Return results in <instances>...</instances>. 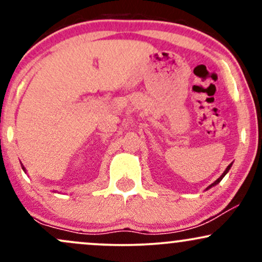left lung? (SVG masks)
Wrapping results in <instances>:
<instances>
[{
    "mask_svg": "<svg viewBox=\"0 0 262 262\" xmlns=\"http://www.w3.org/2000/svg\"><path fill=\"white\" fill-rule=\"evenodd\" d=\"M231 165H233V162H231V164H230V165H228V167H227V169H225V171H224V172H223V173H222V176H221V177H219V179H217V180H215V181H214V182H213V183H212V185H209V186H208V187H207L206 189H209L210 187H213V186L218 185V183L222 181V179H223V177H224L225 175H227V173H228V171H229V170H230Z\"/></svg>",
    "mask_w": 262,
    "mask_h": 262,
    "instance_id": "left-lung-1",
    "label": "left lung"
}]
</instances>
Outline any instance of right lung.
I'll return each mask as SVG.
<instances>
[{
	"label": "right lung",
	"instance_id": "right-lung-1",
	"mask_svg": "<svg viewBox=\"0 0 262 262\" xmlns=\"http://www.w3.org/2000/svg\"><path fill=\"white\" fill-rule=\"evenodd\" d=\"M20 165H22V164H20ZM22 169H23V171H25V172H26V167L23 166V165H22Z\"/></svg>",
	"mask_w": 262,
	"mask_h": 262
}]
</instances>
